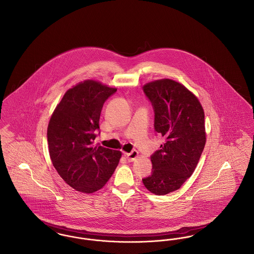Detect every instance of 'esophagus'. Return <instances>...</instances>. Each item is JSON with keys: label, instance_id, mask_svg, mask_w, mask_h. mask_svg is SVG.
Masks as SVG:
<instances>
[{"label": "esophagus", "instance_id": "esophagus-1", "mask_svg": "<svg viewBox=\"0 0 254 254\" xmlns=\"http://www.w3.org/2000/svg\"><path fill=\"white\" fill-rule=\"evenodd\" d=\"M138 156V151L137 150H132L129 153H125V157L128 162H132Z\"/></svg>", "mask_w": 254, "mask_h": 254}]
</instances>
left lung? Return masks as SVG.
I'll use <instances>...</instances> for the list:
<instances>
[{
  "label": "left lung",
  "mask_w": 254,
  "mask_h": 254,
  "mask_svg": "<svg viewBox=\"0 0 254 254\" xmlns=\"http://www.w3.org/2000/svg\"><path fill=\"white\" fill-rule=\"evenodd\" d=\"M143 91L153 108L155 134L165 143L150 156L152 172L142 181L150 192L165 195L193 173L205 147V114L198 99L173 80L148 83Z\"/></svg>",
  "instance_id": "left-lung-1"
}]
</instances>
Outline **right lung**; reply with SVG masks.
Instances as JSON below:
<instances>
[{"instance_id":"right-lung-1","label":"right lung","mask_w":254,"mask_h":254,"mask_svg":"<svg viewBox=\"0 0 254 254\" xmlns=\"http://www.w3.org/2000/svg\"><path fill=\"white\" fill-rule=\"evenodd\" d=\"M117 91L87 80L68 89L48 127L49 155L54 168L77 191L92 193L109 181L121 151L94 145L105 102Z\"/></svg>"}]
</instances>
